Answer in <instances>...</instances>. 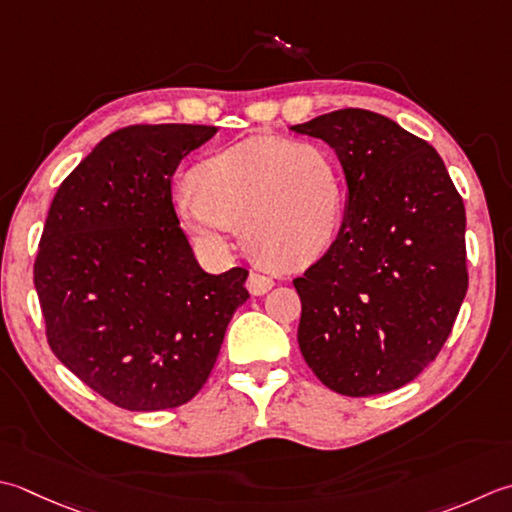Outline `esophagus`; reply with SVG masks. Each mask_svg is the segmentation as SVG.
Here are the masks:
<instances>
[{
    "mask_svg": "<svg viewBox=\"0 0 512 512\" xmlns=\"http://www.w3.org/2000/svg\"><path fill=\"white\" fill-rule=\"evenodd\" d=\"M275 286V282L273 279H270L268 275H262V273H250L248 275V282H246V288H248V293L250 295H264V293H268L270 288Z\"/></svg>",
    "mask_w": 512,
    "mask_h": 512,
    "instance_id": "obj_1",
    "label": "esophagus"
}]
</instances>
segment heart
Returning <instances> with one entry per match:
<instances>
[{"mask_svg": "<svg viewBox=\"0 0 512 512\" xmlns=\"http://www.w3.org/2000/svg\"><path fill=\"white\" fill-rule=\"evenodd\" d=\"M193 184L175 193V213L213 255H226L244 224L248 244L268 264L302 268L335 242L342 224V168L319 144L248 137L197 164Z\"/></svg>", "mask_w": 512, "mask_h": 512, "instance_id": "obj_1", "label": "heart"}]
</instances>
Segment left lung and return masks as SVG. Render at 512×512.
Here are the masks:
<instances>
[{"instance_id": "8db88e82", "label": "left lung", "mask_w": 512, "mask_h": 512, "mask_svg": "<svg viewBox=\"0 0 512 512\" xmlns=\"http://www.w3.org/2000/svg\"><path fill=\"white\" fill-rule=\"evenodd\" d=\"M335 150L346 215L295 279L299 350L348 397L402 388L433 362L468 290L466 210L437 150L393 119L342 108L293 126Z\"/></svg>"}]
</instances>
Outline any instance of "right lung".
I'll use <instances>...</instances> for the list:
<instances>
[{
    "mask_svg": "<svg viewBox=\"0 0 512 512\" xmlns=\"http://www.w3.org/2000/svg\"><path fill=\"white\" fill-rule=\"evenodd\" d=\"M215 126L142 124L99 142L57 188L35 259L48 346L110 404L166 410L213 370L248 270L197 264L170 179Z\"/></svg>",
    "mask_w": 512,
    "mask_h": 512,
    "instance_id": "1",
    "label": "right lung"
}]
</instances>
